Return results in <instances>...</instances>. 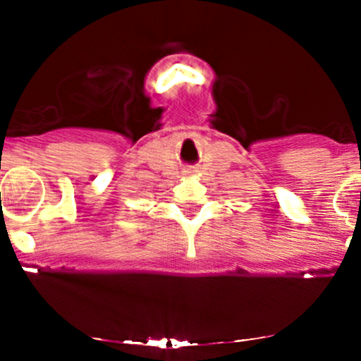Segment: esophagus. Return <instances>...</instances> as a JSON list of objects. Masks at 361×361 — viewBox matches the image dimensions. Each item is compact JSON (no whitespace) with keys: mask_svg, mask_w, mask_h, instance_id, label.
I'll return each instance as SVG.
<instances>
[{"mask_svg":"<svg viewBox=\"0 0 361 361\" xmlns=\"http://www.w3.org/2000/svg\"><path fill=\"white\" fill-rule=\"evenodd\" d=\"M193 169H186V171H185V175H193Z\"/></svg>","mask_w":361,"mask_h":361,"instance_id":"obj_1","label":"esophagus"}]
</instances>
